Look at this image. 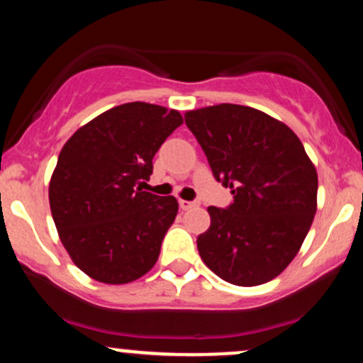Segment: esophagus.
<instances>
[{"instance_id": "esophagus-1", "label": "esophagus", "mask_w": 363, "mask_h": 363, "mask_svg": "<svg viewBox=\"0 0 363 363\" xmlns=\"http://www.w3.org/2000/svg\"><path fill=\"white\" fill-rule=\"evenodd\" d=\"M198 205L196 201H186V199H179V206H181V210H189V208H193Z\"/></svg>"}]
</instances>
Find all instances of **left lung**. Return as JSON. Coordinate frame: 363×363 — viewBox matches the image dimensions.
<instances>
[{
    "label": "left lung",
    "instance_id": "8db88e82",
    "mask_svg": "<svg viewBox=\"0 0 363 363\" xmlns=\"http://www.w3.org/2000/svg\"><path fill=\"white\" fill-rule=\"evenodd\" d=\"M187 128L234 203L210 206L199 256L222 280L256 286L301 251L318 210V172L302 141L281 121L237 104L187 111Z\"/></svg>",
    "mask_w": 363,
    "mask_h": 363
}]
</instances>
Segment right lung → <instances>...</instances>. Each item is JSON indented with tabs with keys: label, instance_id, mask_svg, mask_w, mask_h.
<instances>
[{
	"label": "right lung",
	"instance_id": "right-lung-1",
	"mask_svg": "<svg viewBox=\"0 0 363 363\" xmlns=\"http://www.w3.org/2000/svg\"><path fill=\"white\" fill-rule=\"evenodd\" d=\"M181 124L179 111L129 102L83 124L61 148L49 182L52 220L94 280L124 285L155 266L179 203L136 184L148 181L157 150Z\"/></svg>",
	"mask_w": 363,
	"mask_h": 363
}]
</instances>
